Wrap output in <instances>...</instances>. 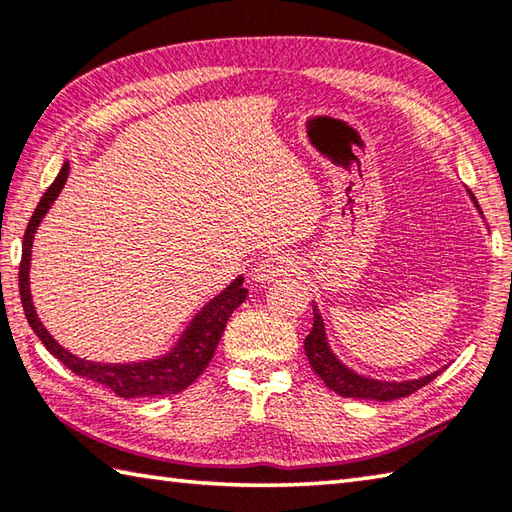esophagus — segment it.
Wrapping results in <instances>:
<instances>
[{
	"label": "esophagus",
	"mask_w": 512,
	"mask_h": 512,
	"mask_svg": "<svg viewBox=\"0 0 512 512\" xmlns=\"http://www.w3.org/2000/svg\"><path fill=\"white\" fill-rule=\"evenodd\" d=\"M293 266H295V257L286 253V250H277V253L266 255L262 262L253 268V279L255 284H270L282 275L290 273Z\"/></svg>",
	"instance_id": "1"
}]
</instances>
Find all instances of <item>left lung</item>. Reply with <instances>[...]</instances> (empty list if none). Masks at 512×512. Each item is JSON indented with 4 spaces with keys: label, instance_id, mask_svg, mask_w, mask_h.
<instances>
[{
    "label": "left lung",
    "instance_id": "obj_1",
    "mask_svg": "<svg viewBox=\"0 0 512 512\" xmlns=\"http://www.w3.org/2000/svg\"><path fill=\"white\" fill-rule=\"evenodd\" d=\"M466 193L470 197V202L475 204L477 213L482 215L475 195L470 193L468 188H466ZM313 315H315L313 330H310V335L304 339L306 357L315 373L322 377V382L342 397L375 399V402H393V399L413 395L417 388L430 384L439 373H444V368H448V366H444V368L435 370V373H428V375L417 377V379H402V382H397V379H375V377L362 375V373H357V370L350 368L348 364H344L342 359L337 357L333 346L328 344L324 317H322V313H319V306L315 302H313Z\"/></svg>",
    "mask_w": 512,
    "mask_h": 512
}]
</instances>
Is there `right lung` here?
<instances>
[{"label": "right lung", "instance_id": "obj_1", "mask_svg": "<svg viewBox=\"0 0 512 512\" xmlns=\"http://www.w3.org/2000/svg\"><path fill=\"white\" fill-rule=\"evenodd\" d=\"M70 173V164L64 162L55 182L48 186L44 197L39 199L33 217L26 226L24 244H22V264H19V297L33 333L42 339V344L50 355H55L66 368L73 370L75 375L93 379L113 390L115 395L133 399V397H157V395H177L188 388L195 379L204 373L210 359L215 355L219 339L224 335L228 317L233 315L237 306H242L248 297V288H244V277L239 275L233 279L222 293L215 295L197 310L195 317L190 319L188 326L177 337V342L170 346L164 355L153 359H139V362L124 364H102L82 359L66 350L57 339L48 333L46 326L39 322L37 310L30 295V257H33V239L39 224L46 217L50 206L62 193Z\"/></svg>", "mask_w": 512, "mask_h": 512}]
</instances>
